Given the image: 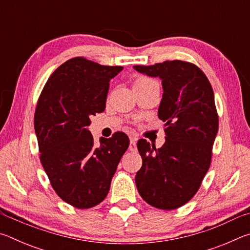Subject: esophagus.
I'll use <instances>...</instances> for the list:
<instances>
[{"instance_id": "esophagus-1", "label": "esophagus", "mask_w": 250, "mask_h": 250, "mask_svg": "<svg viewBox=\"0 0 250 250\" xmlns=\"http://www.w3.org/2000/svg\"><path fill=\"white\" fill-rule=\"evenodd\" d=\"M130 151H137V138H131L130 139V146H129Z\"/></svg>"}]
</instances>
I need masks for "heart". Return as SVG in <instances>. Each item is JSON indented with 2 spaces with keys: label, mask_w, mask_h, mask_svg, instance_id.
I'll return each instance as SVG.
<instances>
[{
  "label": "heart",
  "mask_w": 250,
  "mask_h": 250,
  "mask_svg": "<svg viewBox=\"0 0 250 250\" xmlns=\"http://www.w3.org/2000/svg\"><path fill=\"white\" fill-rule=\"evenodd\" d=\"M151 82H154V80H152V79L147 78V77H138L137 79H134L133 88L139 87V86H142V84H146V83H151Z\"/></svg>",
  "instance_id": "1"
}]
</instances>
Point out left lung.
Listing matches in <instances>:
<instances>
[{"label":"left lung","instance_id":"left-lung-1","mask_svg":"<svg viewBox=\"0 0 250 250\" xmlns=\"http://www.w3.org/2000/svg\"><path fill=\"white\" fill-rule=\"evenodd\" d=\"M134 69L162 79L158 116L166 132L160 149L145 139L138 141L142 158L135 175L138 192L156 208H179L195 195L210 166L218 131L213 88L206 75L188 62L176 59Z\"/></svg>","mask_w":250,"mask_h":250}]
</instances>
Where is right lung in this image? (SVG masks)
<instances>
[{
  "instance_id": "right-lung-1",
  "label": "right lung",
  "mask_w": 250,
  "mask_h": 250,
  "mask_svg": "<svg viewBox=\"0 0 250 250\" xmlns=\"http://www.w3.org/2000/svg\"><path fill=\"white\" fill-rule=\"evenodd\" d=\"M122 69L71 58L50 75L37 101L34 128L42 166L57 195L76 208L104 200L129 146L124 132L96 146L88 130L91 116L104 111L110 79Z\"/></svg>"
}]
</instances>
